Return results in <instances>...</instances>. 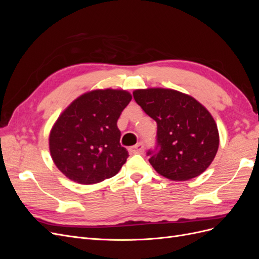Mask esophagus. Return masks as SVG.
<instances>
[{
    "label": "esophagus",
    "mask_w": 259,
    "mask_h": 259,
    "mask_svg": "<svg viewBox=\"0 0 259 259\" xmlns=\"http://www.w3.org/2000/svg\"><path fill=\"white\" fill-rule=\"evenodd\" d=\"M144 150H145V146L142 143H139V144L130 148V152L132 154H142V153H144Z\"/></svg>",
    "instance_id": "1"
}]
</instances>
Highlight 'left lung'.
Masks as SVG:
<instances>
[{
	"mask_svg": "<svg viewBox=\"0 0 259 259\" xmlns=\"http://www.w3.org/2000/svg\"><path fill=\"white\" fill-rule=\"evenodd\" d=\"M133 96L158 125L156 147L147 153L152 167L177 182L201 175L219 146L217 125L206 108L175 90H136Z\"/></svg>",
	"mask_w": 259,
	"mask_h": 259,
	"instance_id": "left-lung-1",
	"label": "left lung"
}]
</instances>
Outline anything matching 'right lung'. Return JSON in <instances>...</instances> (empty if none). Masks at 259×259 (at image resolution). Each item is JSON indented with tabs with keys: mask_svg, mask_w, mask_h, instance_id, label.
<instances>
[{
	"mask_svg": "<svg viewBox=\"0 0 259 259\" xmlns=\"http://www.w3.org/2000/svg\"><path fill=\"white\" fill-rule=\"evenodd\" d=\"M132 100L123 90H96L73 100L50 134V151L69 179L92 185L119 173L128 158L116 122Z\"/></svg>",
	"mask_w": 259,
	"mask_h": 259,
	"instance_id": "obj_1",
	"label": "right lung"
}]
</instances>
